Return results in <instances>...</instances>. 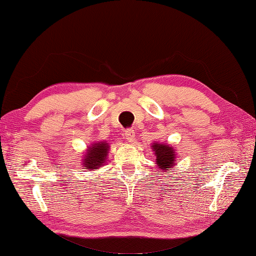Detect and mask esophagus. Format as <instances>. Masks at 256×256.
I'll return each instance as SVG.
<instances>
[{
	"mask_svg": "<svg viewBox=\"0 0 256 256\" xmlns=\"http://www.w3.org/2000/svg\"><path fill=\"white\" fill-rule=\"evenodd\" d=\"M124 138L128 142H135V132H134L132 129H128V130H126Z\"/></svg>",
	"mask_w": 256,
	"mask_h": 256,
	"instance_id": "1",
	"label": "esophagus"
}]
</instances>
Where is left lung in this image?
Listing matches in <instances>:
<instances>
[{
    "label": "left lung",
    "instance_id": "1",
    "mask_svg": "<svg viewBox=\"0 0 256 256\" xmlns=\"http://www.w3.org/2000/svg\"><path fill=\"white\" fill-rule=\"evenodd\" d=\"M156 156L155 163L160 172L168 173L176 166L178 156L176 148L168 144H162V142H153L150 146Z\"/></svg>",
    "mask_w": 256,
    "mask_h": 256
}]
</instances>
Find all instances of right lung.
I'll return each instance as SVG.
<instances>
[{
  "label": "right lung",
  "mask_w": 256,
  "mask_h": 256,
  "mask_svg": "<svg viewBox=\"0 0 256 256\" xmlns=\"http://www.w3.org/2000/svg\"><path fill=\"white\" fill-rule=\"evenodd\" d=\"M109 148V142H106V140L94 142L93 144L90 145L86 148V152H84V154L82 155V160H80L83 168H85L83 171H96L103 165H106Z\"/></svg>",
  "instance_id": "right-lung-1"
}]
</instances>
